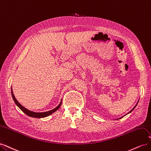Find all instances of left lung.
<instances>
[{
	"mask_svg": "<svg viewBox=\"0 0 151 151\" xmlns=\"http://www.w3.org/2000/svg\"><path fill=\"white\" fill-rule=\"evenodd\" d=\"M137 104H138V102H137V104H136V105H135V106H134V108H133V109H132V110H131V111H130V112H129V113H130V112H131V111H132V110H133V109H134V108H135V107H136V106H137ZM129 113H127V114H129ZM123 116H122V117H123ZM122 117H121V118H122ZM120 118H118V119H120Z\"/></svg>",
	"mask_w": 151,
	"mask_h": 151,
	"instance_id": "1",
	"label": "left lung"
}]
</instances>
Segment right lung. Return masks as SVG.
I'll return each mask as SVG.
<instances>
[{
	"label": "right lung",
	"mask_w": 151,
	"mask_h": 151,
	"mask_svg": "<svg viewBox=\"0 0 151 151\" xmlns=\"http://www.w3.org/2000/svg\"><path fill=\"white\" fill-rule=\"evenodd\" d=\"M11 94H12V98L14 99V101L16 104L17 105V106L19 107L21 110L22 111V112H24L26 115H28L29 116H31V117H33V118H44V117H46V116H49L50 115H51L52 113H53V112L56 111L57 109L60 107L61 106V104H62V102H60V103L59 104L58 106L57 107H56L55 108L53 109L52 110H50V111H46V112H42V113H36V112H33V111H29L28 110V109L25 108L24 106H22V105L18 102L17 101V99H16L14 95L13 94V92H12V88H11Z\"/></svg>",
	"instance_id": "1"
}]
</instances>
